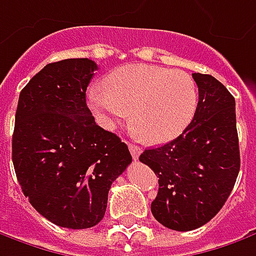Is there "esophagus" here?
Listing matches in <instances>:
<instances>
[{
  "mask_svg": "<svg viewBox=\"0 0 256 256\" xmlns=\"http://www.w3.org/2000/svg\"><path fill=\"white\" fill-rule=\"evenodd\" d=\"M128 150H130L133 159H138L140 156V153H142V149H140L139 146L138 144H133V143H128Z\"/></svg>",
  "mask_w": 256,
  "mask_h": 256,
  "instance_id": "obj_1",
  "label": "esophagus"
}]
</instances>
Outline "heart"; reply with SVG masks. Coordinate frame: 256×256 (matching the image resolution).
I'll list each match as a JSON object with an SVG mask.
<instances>
[{
  "label": "heart",
  "instance_id": "b5f03b06",
  "mask_svg": "<svg viewBox=\"0 0 256 256\" xmlns=\"http://www.w3.org/2000/svg\"><path fill=\"white\" fill-rule=\"evenodd\" d=\"M87 92V106L103 128L113 130L128 122L152 144L178 138L192 122L198 104L194 78L182 70L130 62Z\"/></svg>",
  "mask_w": 256,
  "mask_h": 256
}]
</instances>
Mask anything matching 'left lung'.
Wrapping results in <instances>:
<instances>
[{"label": "left lung", "instance_id": "8db88e82", "mask_svg": "<svg viewBox=\"0 0 256 256\" xmlns=\"http://www.w3.org/2000/svg\"><path fill=\"white\" fill-rule=\"evenodd\" d=\"M199 102L176 139L144 150L139 160L159 178L152 214L163 226L192 230L225 205L240 168L235 98L209 74L194 72Z\"/></svg>", "mask_w": 256, "mask_h": 256}]
</instances>
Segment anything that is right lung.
Instances as JSON below:
<instances>
[{
	"label": "right lung",
	"mask_w": 256,
	"mask_h": 256,
	"mask_svg": "<svg viewBox=\"0 0 256 256\" xmlns=\"http://www.w3.org/2000/svg\"><path fill=\"white\" fill-rule=\"evenodd\" d=\"M97 64L67 58L47 64L21 90L12 163L30 204L70 229L97 225L112 184L132 163L126 143L97 126L86 90Z\"/></svg>",
	"instance_id": "right-lung-1"
}]
</instances>
